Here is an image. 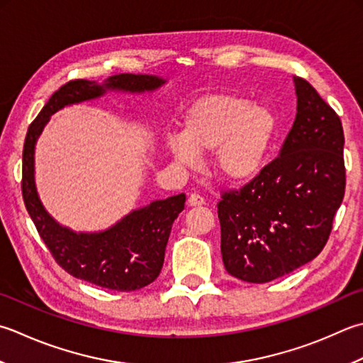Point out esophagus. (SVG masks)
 <instances>
[{"mask_svg":"<svg viewBox=\"0 0 363 363\" xmlns=\"http://www.w3.org/2000/svg\"><path fill=\"white\" fill-rule=\"evenodd\" d=\"M187 203H189V206H203L206 201H204V198H203L201 195H198V194H190Z\"/></svg>","mask_w":363,"mask_h":363,"instance_id":"obj_1","label":"esophagus"}]
</instances>
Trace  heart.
Segmentation results:
<instances>
[{
  "label": "heart",
  "instance_id": "heart-1",
  "mask_svg": "<svg viewBox=\"0 0 363 363\" xmlns=\"http://www.w3.org/2000/svg\"><path fill=\"white\" fill-rule=\"evenodd\" d=\"M275 132L277 118L267 106L218 92L189 106L181 137H168L167 149L184 167H195L198 154L214 151V168L222 179L247 182L264 168Z\"/></svg>",
  "mask_w": 363,
  "mask_h": 363
}]
</instances>
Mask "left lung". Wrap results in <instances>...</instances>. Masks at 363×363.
Wrapping results in <instances>:
<instances>
[{
	"label": "left lung",
	"instance_id": "left-lung-1",
	"mask_svg": "<svg viewBox=\"0 0 363 363\" xmlns=\"http://www.w3.org/2000/svg\"><path fill=\"white\" fill-rule=\"evenodd\" d=\"M297 113L280 155L217 204L225 269L267 283L316 258L343 201L346 168L340 116L303 78Z\"/></svg>",
	"mask_w": 363,
	"mask_h": 363
}]
</instances>
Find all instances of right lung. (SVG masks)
<instances>
[{"instance_id":"1","label":"right lung","mask_w":363,"mask_h":363,"mask_svg":"<svg viewBox=\"0 0 363 363\" xmlns=\"http://www.w3.org/2000/svg\"><path fill=\"white\" fill-rule=\"evenodd\" d=\"M163 80L152 75L121 74L105 84L89 80H70L55 91L28 129L21 167V195L28 214L55 261L75 279L113 291H137L157 279L169 233L186 204L179 194L154 201L99 234H77L62 228L47 214L34 186V145L48 116L64 105L102 96L106 88L140 92L159 88Z\"/></svg>"}]
</instances>
